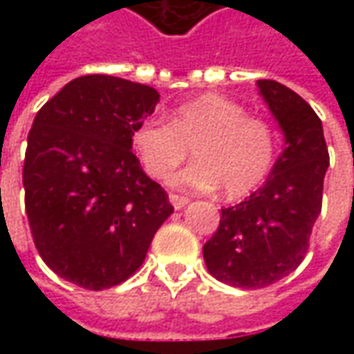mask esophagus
<instances>
[{"instance_id": "obj_1", "label": "esophagus", "mask_w": 354, "mask_h": 354, "mask_svg": "<svg viewBox=\"0 0 354 354\" xmlns=\"http://www.w3.org/2000/svg\"><path fill=\"white\" fill-rule=\"evenodd\" d=\"M169 201H171V205H173L177 211H179V209H183L185 205L189 203V198L187 197H181V195H173V193L169 195Z\"/></svg>"}]
</instances>
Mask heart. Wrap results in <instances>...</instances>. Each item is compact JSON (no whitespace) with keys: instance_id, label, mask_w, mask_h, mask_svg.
Returning <instances> with one entry per match:
<instances>
[{"instance_id":"b5f03b06","label":"heart","mask_w":354,"mask_h":354,"mask_svg":"<svg viewBox=\"0 0 354 354\" xmlns=\"http://www.w3.org/2000/svg\"><path fill=\"white\" fill-rule=\"evenodd\" d=\"M131 143L143 169L157 179L183 163L193 147L197 163L173 175L171 185L195 191L223 187L230 198L246 197L264 183L278 153L274 128L262 118L246 116L240 104L218 94L177 106L171 124L143 120Z\"/></svg>"}]
</instances>
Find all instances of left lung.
Wrapping results in <instances>:
<instances>
[{
    "mask_svg": "<svg viewBox=\"0 0 354 354\" xmlns=\"http://www.w3.org/2000/svg\"><path fill=\"white\" fill-rule=\"evenodd\" d=\"M256 86L283 133V151L258 191L223 209L214 236L203 246L212 278L244 290L272 286L301 264L329 167L313 108L276 80H258Z\"/></svg>",
    "mask_w": 354,
    "mask_h": 354,
    "instance_id": "left-lung-1",
    "label": "left lung"
}]
</instances>
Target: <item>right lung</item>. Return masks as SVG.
<instances>
[{
    "label": "right lung",
    "mask_w": 354,
    "mask_h": 354,
    "mask_svg": "<svg viewBox=\"0 0 354 354\" xmlns=\"http://www.w3.org/2000/svg\"><path fill=\"white\" fill-rule=\"evenodd\" d=\"M157 102L147 84L78 76L33 120L23 187L35 246L55 274L84 290L126 281L173 212L131 153L133 129Z\"/></svg>",
    "instance_id": "add662e5"
}]
</instances>
